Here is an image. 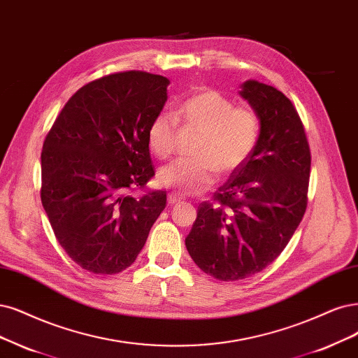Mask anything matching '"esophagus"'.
<instances>
[{
    "label": "esophagus",
    "mask_w": 358,
    "mask_h": 358,
    "mask_svg": "<svg viewBox=\"0 0 358 358\" xmlns=\"http://www.w3.org/2000/svg\"><path fill=\"white\" fill-rule=\"evenodd\" d=\"M181 201H182L181 197H180L178 194H176V193H169V194H168V203H169L171 206H172V205H178Z\"/></svg>",
    "instance_id": "1"
}]
</instances>
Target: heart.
<instances>
[{"mask_svg": "<svg viewBox=\"0 0 358 358\" xmlns=\"http://www.w3.org/2000/svg\"><path fill=\"white\" fill-rule=\"evenodd\" d=\"M180 122L201 129L193 145L194 157H181L162 166L157 181L181 194L206 190L221 174L239 168L257 148L259 119L246 106H234L233 100L214 90L194 92L176 110ZM150 152L165 159L176 144V125L171 116L156 115L148 128Z\"/></svg>", "mask_w": 358, "mask_h": 358, "instance_id": "obj_1", "label": "heart"}]
</instances>
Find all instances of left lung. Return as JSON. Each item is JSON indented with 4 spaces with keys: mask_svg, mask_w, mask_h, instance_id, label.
<instances>
[{
    "mask_svg": "<svg viewBox=\"0 0 358 358\" xmlns=\"http://www.w3.org/2000/svg\"><path fill=\"white\" fill-rule=\"evenodd\" d=\"M239 94L259 119L257 148L218 189V205H199L186 237L196 266L221 282L254 275L282 254L306 213L311 166L292 101L255 79Z\"/></svg>",
    "mask_w": 358,
    "mask_h": 358,
    "instance_id": "left-lung-1",
    "label": "left lung"
}]
</instances>
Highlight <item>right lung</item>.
Here are the masks:
<instances>
[{"label":"right lung","instance_id":"right-lung-1","mask_svg":"<svg viewBox=\"0 0 358 358\" xmlns=\"http://www.w3.org/2000/svg\"><path fill=\"white\" fill-rule=\"evenodd\" d=\"M168 85L136 71L100 78L75 92L45 137L43 206L66 254L90 273L128 268L166 206L165 192H129L155 176L148 128Z\"/></svg>","mask_w":358,"mask_h":358}]
</instances>
